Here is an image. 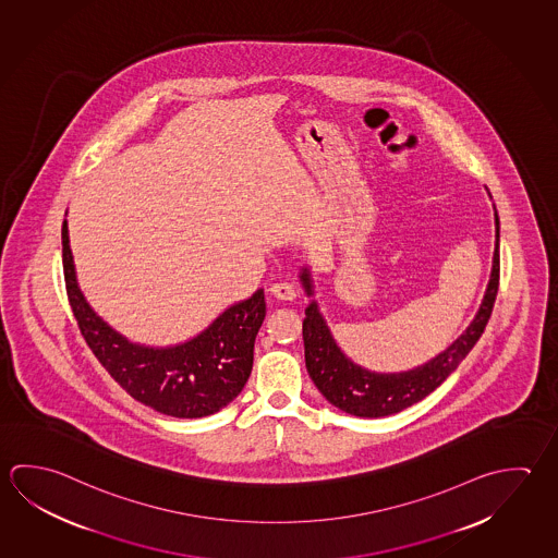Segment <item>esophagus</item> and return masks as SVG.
I'll use <instances>...</instances> for the list:
<instances>
[{
  "mask_svg": "<svg viewBox=\"0 0 558 558\" xmlns=\"http://www.w3.org/2000/svg\"><path fill=\"white\" fill-rule=\"evenodd\" d=\"M271 293H274L277 299H281V301H293L294 296H296L293 284L284 283V281L271 284Z\"/></svg>",
  "mask_w": 558,
  "mask_h": 558,
  "instance_id": "obj_1",
  "label": "esophagus"
}]
</instances>
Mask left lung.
<instances>
[{"instance_id":"left-lung-1","label":"left lung","mask_w":558,"mask_h":558,"mask_svg":"<svg viewBox=\"0 0 558 558\" xmlns=\"http://www.w3.org/2000/svg\"><path fill=\"white\" fill-rule=\"evenodd\" d=\"M304 289L313 294L311 279L304 269ZM499 287V218L496 214V252H494V269L487 284L486 296L477 311L474 323L468 326L466 332L458 338L454 344L446 348L442 354L436 355L433 362L421 365L405 374H372L352 364L340 348L336 345L323 316L316 311V303L304 311L303 340L304 362L311 379L318 391L345 413L355 416H386L415 405L436 387L445 381L448 375L457 369L458 364L474 348L480 336L486 328L496 303Z\"/></svg>"}]
</instances>
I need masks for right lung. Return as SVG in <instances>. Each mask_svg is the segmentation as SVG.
<instances>
[{"instance_id": "right-lung-1", "label": "right lung", "mask_w": 558, "mask_h": 558, "mask_svg": "<svg viewBox=\"0 0 558 558\" xmlns=\"http://www.w3.org/2000/svg\"><path fill=\"white\" fill-rule=\"evenodd\" d=\"M62 269L72 315L108 374L143 405L162 415H213L240 396L254 365L255 336L265 318L264 289L233 304L191 342L145 348L118 335L84 301L72 264L69 228L62 222Z\"/></svg>"}]
</instances>
